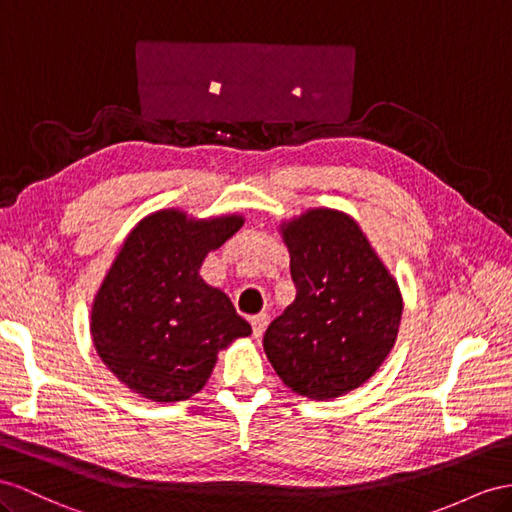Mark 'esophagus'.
I'll return each instance as SVG.
<instances>
[{
    "mask_svg": "<svg viewBox=\"0 0 512 512\" xmlns=\"http://www.w3.org/2000/svg\"><path fill=\"white\" fill-rule=\"evenodd\" d=\"M251 324H253V335L259 339L261 335H264L266 326H268V316H266V313H259V316L251 318Z\"/></svg>",
    "mask_w": 512,
    "mask_h": 512,
    "instance_id": "34e87169",
    "label": "esophagus"
}]
</instances>
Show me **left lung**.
<instances>
[{"instance_id": "1", "label": "left lung", "mask_w": 512, "mask_h": 512, "mask_svg": "<svg viewBox=\"0 0 512 512\" xmlns=\"http://www.w3.org/2000/svg\"><path fill=\"white\" fill-rule=\"evenodd\" d=\"M294 303L264 335L266 357L292 391L333 400L376 374L396 344L402 294L355 218L329 207L281 222Z\"/></svg>"}]
</instances>
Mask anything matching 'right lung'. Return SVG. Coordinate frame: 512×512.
Returning a JSON list of instances; mask_svg holds the SVG:
<instances>
[{"label": "right lung", "mask_w": 512, "mask_h": 512, "mask_svg": "<svg viewBox=\"0 0 512 512\" xmlns=\"http://www.w3.org/2000/svg\"><path fill=\"white\" fill-rule=\"evenodd\" d=\"M244 216L160 209L129 231L90 309V335L119 381L151 402H181L212 376L218 352L251 324L199 274Z\"/></svg>", "instance_id": "1"}]
</instances>
